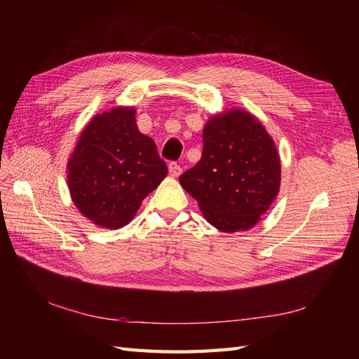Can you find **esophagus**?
Wrapping results in <instances>:
<instances>
[{
  "label": "esophagus",
  "instance_id": "esophagus-1",
  "mask_svg": "<svg viewBox=\"0 0 359 359\" xmlns=\"http://www.w3.org/2000/svg\"><path fill=\"white\" fill-rule=\"evenodd\" d=\"M181 172H182V168L178 165V163H175V161H170V163H169V173H170V177L178 178V177L181 175Z\"/></svg>",
  "mask_w": 359,
  "mask_h": 359
}]
</instances>
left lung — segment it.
Returning a JSON list of instances; mask_svg holds the SVG:
<instances>
[{
  "instance_id": "1",
  "label": "left lung",
  "mask_w": 359,
  "mask_h": 359,
  "mask_svg": "<svg viewBox=\"0 0 359 359\" xmlns=\"http://www.w3.org/2000/svg\"><path fill=\"white\" fill-rule=\"evenodd\" d=\"M202 139V158L180 177L182 189L215 229H252L280 191L281 165L273 137L253 114L231 107L206 121Z\"/></svg>"
}]
</instances>
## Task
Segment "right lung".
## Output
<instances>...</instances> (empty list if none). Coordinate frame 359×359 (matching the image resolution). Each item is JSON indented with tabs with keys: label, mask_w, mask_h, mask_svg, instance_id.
Wrapping results in <instances>:
<instances>
[{
	"label": "right lung",
	"mask_w": 359,
	"mask_h": 359,
	"mask_svg": "<svg viewBox=\"0 0 359 359\" xmlns=\"http://www.w3.org/2000/svg\"><path fill=\"white\" fill-rule=\"evenodd\" d=\"M154 140L139 132L136 109L116 106L91 118L67 161V186L79 212L95 226L121 229L166 178Z\"/></svg>",
	"instance_id": "obj_1"
}]
</instances>
